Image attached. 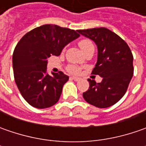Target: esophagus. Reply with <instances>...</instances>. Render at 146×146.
<instances>
[{
    "instance_id": "34e87169",
    "label": "esophagus",
    "mask_w": 146,
    "mask_h": 146,
    "mask_svg": "<svg viewBox=\"0 0 146 146\" xmlns=\"http://www.w3.org/2000/svg\"><path fill=\"white\" fill-rule=\"evenodd\" d=\"M71 79H72V80H74L75 81H79V80H80L79 77H76V76H72V77H71Z\"/></svg>"
}]
</instances>
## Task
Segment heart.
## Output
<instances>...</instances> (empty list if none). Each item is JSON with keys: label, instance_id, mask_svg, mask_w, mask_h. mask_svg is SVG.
Segmentation results:
<instances>
[{"label": "heart", "instance_id": "b5f03b06", "mask_svg": "<svg viewBox=\"0 0 146 146\" xmlns=\"http://www.w3.org/2000/svg\"><path fill=\"white\" fill-rule=\"evenodd\" d=\"M79 45L81 48V50L83 51V53H85L86 51H88V49L90 48H94L93 47V42L88 40V39H83V40H80L79 41ZM68 70L71 72V73H78L79 72V68L76 66H70L68 67Z\"/></svg>", "mask_w": 146, "mask_h": 146}]
</instances>
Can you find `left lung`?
<instances>
[{
    "label": "left lung",
    "mask_w": 146,
    "mask_h": 146,
    "mask_svg": "<svg viewBox=\"0 0 146 146\" xmlns=\"http://www.w3.org/2000/svg\"><path fill=\"white\" fill-rule=\"evenodd\" d=\"M77 31L97 44L98 61L92 74L102 78L101 83L88 79L89 88L83 97L96 107H110L123 97L132 80V52L122 38L106 27Z\"/></svg>",
    "instance_id": "obj_1"
}]
</instances>
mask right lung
Wrapping results in <instances>:
<instances>
[{"mask_svg":"<svg viewBox=\"0 0 146 146\" xmlns=\"http://www.w3.org/2000/svg\"><path fill=\"white\" fill-rule=\"evenodd\" d=\"M79 36L77 31L46 24L27 32L17 44L13 53L14 80L31 106L44 109L58 102L69 76L62 71L48 75V58L59 56Z\"/></svg>","mask_w":146,"mask_h":146,"instance_id":"add662e5","label":"right lung"}]
</instances>
